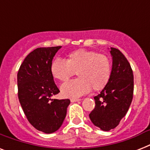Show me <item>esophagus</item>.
I'll return each instance as SVG.
<instances>
[{
	"mask_svg": "<svg viewBox=\"0 0 150 150\" xmlns=\"http://www.w3.org/2000/svg\"><path fill=\"white\" fill-rule=\"evenodd\" d=\"M80 99H71V102L74 103V102H79L80 101Z\"/></svg>",
	"mask_w": 150,
	"mask_h": 150,
	"instance_id": "esophagus-1",
	"label": "esophagus"
}]
</instances>
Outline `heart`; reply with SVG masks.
<instances>
[{
    "mask_svg": "<svg viewBox=\"0 0 150 150\" xmlns=\"http://www.w3.org/2000/svg\"><path fill=\"white\" fill-rule=\"evenodd\" d=\"M75 71L79 79L61 87V94L67 98H79L92 88L95 91L103 89L110 78L111 64L104 54L80 49L68 54L65 61L55 59L50 64L52 76L61 82L68 81Z\"/></svg>",
    "mask_w": 150,
    "mask_h": 150,
    "instance_id": "1",
    "label": "heart"
}]
</instances>
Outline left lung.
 <instances>
[{"instance_id": "left-lung-1", "label": "left lung", "mask_w": 150, "mask_h": 150, "mask_svg": "<svg viewBox=\"0 0 150 150\" xmlns=\"http://www.w3.org/2000/svg\"><path fill=\"white\" fill-rule=\"evenodd\" d=\"M112 69L107 85L94 97L95 108L89 114L94 125L110 131L118 125L128 112L133 98L134 77L132 69L125 55L118 49L110 47Z\"/></svg>"}]
</instances>
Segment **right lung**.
I'll return each mask as SVG.
<instances>
[{"mask_svg":"<svg viewBox=\"0 0 150 150\" xmlns=\"http://www.w3.org/2000/svg\"><path fill=\"white\" fill-rule=\"evenodd\" d=\"M61 47H40L29 53L17 75L18 96L28 121L47 134L61 128L70 100L51 99L60 93L50 73V64Z\"/></svg>","mask_w":150,"mask_h":150,"instance_id":"right-lung-1","label":"right lung"}]
</instances>
